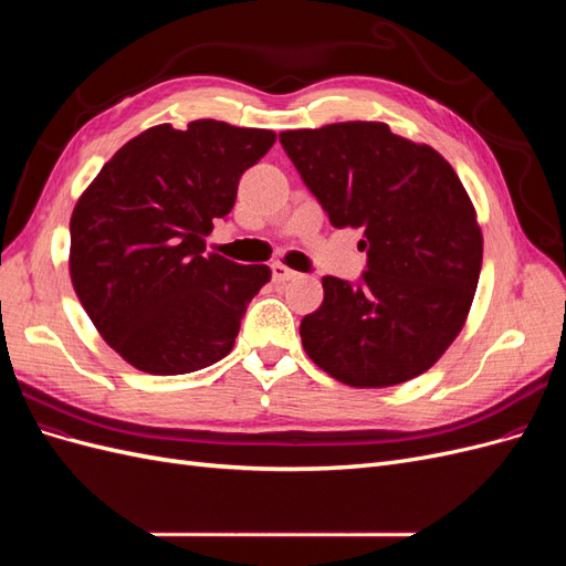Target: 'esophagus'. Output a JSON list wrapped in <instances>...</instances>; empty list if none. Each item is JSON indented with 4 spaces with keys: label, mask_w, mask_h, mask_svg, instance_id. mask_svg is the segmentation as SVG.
<instances>
[{
    "label": "esophagus",
    "mask_w": 566,
    "mask_h": 566,
    "mask_svg": "<svg viewBox=\"0 0 566 566\" xmlns=\"http://www.w3.org/2000/svg\"><path fill=\"white\" fill-rule=\"evenodd\" d=\"M271 273H273V281H276V283H285V281L297 279V271L287 269L285 264H273V266H271Z\"/></svg>",
    "instance_id": "esophagus-1"
}]
</instances>
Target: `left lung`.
Here are the masks:
<instances>
[{"label": "left lung", "instance_id": "left-lung-1", "mask_svg": "<svg viewBox=\"0 0 566 566\" xmlns=\"http://www.w3.org/2000/svg\"><path fill=\"white\" fill-rule=\"evenodd\" d=\"M287 158L335 229H364L358 285L323 276L302 347L331 378L391 387L430 370L468 321L484 238L455 169L385 123L281 132Z\"/></svg>", "mask_w": 566, "mask_h": 566}]
</instances>
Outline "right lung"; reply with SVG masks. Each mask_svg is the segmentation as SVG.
Segmentation results:
<instances>
[{"label":"right lung","mask_w":566,"mask_h":566,"mask_svg":"<svg viewBox=\"0 0 566 566\" xmlns=\"http://www.w3.org/2000/svg\"><path fill=\"white\" fill-rule=\"evenodd\" d=\"M276 132L193 119L134 136L71 217V281L98 335L136 370L184 375L231 349L266 264L205 252L217 217Z\"/></svg>","instance_id":"1"}]
</instances>
